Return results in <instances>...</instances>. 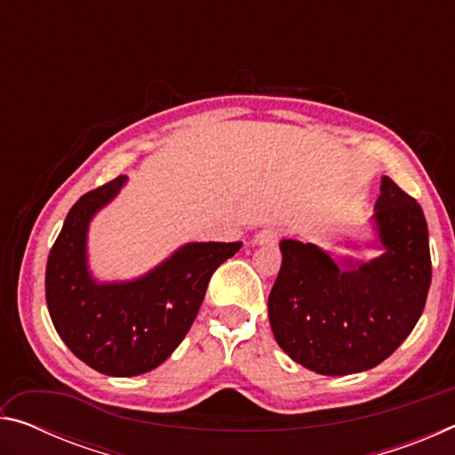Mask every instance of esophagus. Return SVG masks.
Returning a JSON list of instances; mask_svg holds the SVG:
<instances>
[{
    "instance_id": "obj_1",
    "label": "esophagus",
    "mask_w": 455,
    "mask_h": 455,
    "mask_svg": "<svg viewBox=\"0 0 455 455\" xmlns=\"http://www.w3.org/2000/svg\"><path fill=\"white\" fill-rule=\"evenodd\" d=\"M281 236V228L275 227V225H267L259 230V233L255 235V244H268V243H275L276 238Z\"/></svg>"
}]
</instances>
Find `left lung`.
<instances>
[{
	"label": "left lung",
	"mask_w": 455,
	"mask_h": 455,
	"mask_svg": "<svg viewBox=\"0 0 455 455\" xmlns=\"http://www.w3.org/2000/svg\"><path fill=\"white\" fill-rule=\"evenodd\" d=\"M375 228L385 252L337 267L311 243L283 238L268 295L273 335L291 359L321 375L367 371L419 321L431 284L427 222L418 200L383 176Z\"/></svg>",
	"instance_id": "8db88e82"
}]
</instances>
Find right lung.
Segmentation results:
<instances>
[{"label": "right lung", "mask_w": 455, "mask_h": 455, "mask_svg": "<svg viewBox=\"0 0 455 455\" xmlns=\"http://www.w3.org/2000/svg\"><path fill=\"white\" fill-rule=\"evenodd\" d=\"M126 176L80 196L45 265V301L58 335L96 371L132 377L158 367L195 323L212 273L243 243H190L142 279L96 284L86 268V230Z\"/></svg>", "instance_id": "right-lung-1"}]
</instances>
